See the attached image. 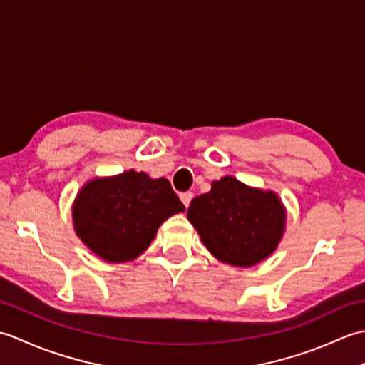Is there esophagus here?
<instances>
[{
	"mask_svg": "<svg viewBox=\"0 0 365 365\" xmlns=\"http://www.w3.org/2000/svg\"><path fill=\"white\" fill-rule=\"evenodd\" d=\"M180 200L183 202V205L188 208L190 204H191V200H192V192H190V191L182 192V195H180Z\"/></svg>",
	"mask_w": 365,
	"mask_h": 365,
	"instance_id": "34e87169",
	"label": "esophagus"
}]
</instances>
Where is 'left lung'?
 Here are the masks:
<instances>
[{
    "label": "left lung",
    "mask_w": 365,
    "mask_h": 365,
    "mask_svg": "<svg viewBox=\"0 0 365 365\" xmlns=\"http://www.w3.org/2000/svg\"><path fill=\"white\" fill-rule=\"evenodd\" d=\"M187 216L216 259L242 268L265 260L285 229V208L276 192L247 187L230 175L192 199Z\"/></svg>",
    "instance_id": "left-lung-1"
}]
</instances>
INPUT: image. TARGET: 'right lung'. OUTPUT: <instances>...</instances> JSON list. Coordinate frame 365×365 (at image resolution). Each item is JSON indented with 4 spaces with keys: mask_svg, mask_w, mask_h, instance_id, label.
I'll list each match as a JSON object with an SVG mask.
<instances>
[{
    "mask_svg": "<svg viewBox=\"0 0 365 365\" xmlns=\"http://www.w3.org/2000/svg\"><path fill=\"white\" fill-rule=\"evenodd\" d=\"M185 212L168 178H150L127 170L92 178L73 202L76 235L100 259L111 263L135 260L169 216Z\"/></svg>",
    "mask_w": 365,
    "mask_h": 365,
    "instance_id": "add662e5",
    "label": "right lung"
}]
</instances>
